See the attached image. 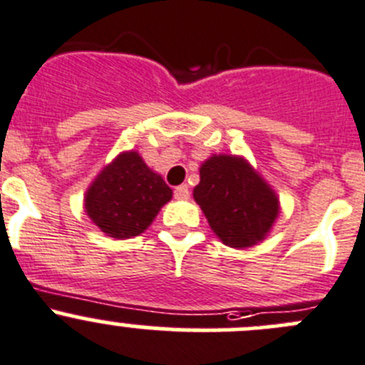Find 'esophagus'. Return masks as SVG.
<instances>
[{
    "label": "esophagus",
    "instance_id": "34e87169",
    "mask_svg": "<svg viewBox=\"0 0 365 365\" xmlns=\"http://www.w3.org/2000/svg\"><path fill=\"white\" fill-rule=\"evenodd\" d=\"M190 192H189V187L187 185H178L175 189V197L176 200H189Z\"/></svg>",
    "mask_w": 365,
    "mask_h": 365
}]
</instances>
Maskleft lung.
<instances>
[{"label": "left lung", "instance_id": "left-lung-1", "mask_svg": "<svg viewBox=\"0 0 365 365\" xmlns=\"http://www.w3.org/2000/svg\"><path fill=\"white\" fill-rule=\"evenodd\" d=\"M212 232L230 247L262 242L280 214V197L240 155H212L192 190Z\"/></svg>", "mask_w": 365, "mask_h": 365}]
</instances>
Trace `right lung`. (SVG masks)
Returning a JSON list of instances; mask_svg holds the SVG:
<instances>
[{
	"mask_svg": "<svg viewBox=\"0 0 365 365\" xmlns=\"http://www.w3.org/2000/svg\"><path fill=\"white\" fill-rule=\"evenodd\" d=\"M173 190L137 151H121L83 196L85 214L112 239H132L153 222Z\"/></svg>",
	"mask_w": 365,
	"mask_h": 365,
	"instance_id": "right-lung-1",
	"label": "right lung"
}]
</instances>
